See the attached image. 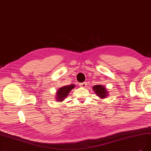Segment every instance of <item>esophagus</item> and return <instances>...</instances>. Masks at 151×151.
Returning a JSON list of instances; mask_svg holds the SVG:
<instances>
[{
	"label": "esophagus",
	"instance_id": "34e87169",
	"mask_svg": "<svg viewBox=\"0 0 151 151\" xmlns=\"http://www.w3.org/2000/svg\"><path fill=\"white\" fill-rule=\"evenodd\" d=\"M86 82H84V83H80V85L81 86V87H83V88H85L86 86V85H87V84H86Z\"/></svg>",
	"mask_w": 151,
	"mask_h": 151
}]
</instances>
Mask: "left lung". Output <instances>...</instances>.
I'll use <instances>...</instances> for the list:
<instances>
[{
  "label": "left lung",
  "instance_id": "obj_1",
  "mask_svg": "<svg viewBox=\"0 0 151 151\" xmlns=\"http://www.w3.org/2000/svg\"><path fill=\"white\" fill-rule=\"evenodd\" d=\"M92 89L94 91V93H95L99 98H101V99H104L109 95V92L108 91L106 88L101 85H97L95 86H93Z\"/></svg>",
  "mask_w": 151,
  "mask_h": 151
}]
</instances>
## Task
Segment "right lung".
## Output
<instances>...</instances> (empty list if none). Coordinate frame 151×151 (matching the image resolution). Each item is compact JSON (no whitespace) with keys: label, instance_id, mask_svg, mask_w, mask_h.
Here are the masks:
<instances>
[{"label":"right lung","instance_id":"right-lung-1","mask_svg":"<svg viewBox=\"0 0 151 151\" xmlns=\"http://www.w3.org/2000/svg\"><path fill=\"white\" fill-rule=\"evenodd\" d=\"M75 86L74 84H71L70 85H65L63 87L60 88L57 91L55 95V100L57 101L61 102L64 101V99L68 95L69 93L75 88Z\"/></svg>","mask_w":151,"mask_h":151}]
</instances>
